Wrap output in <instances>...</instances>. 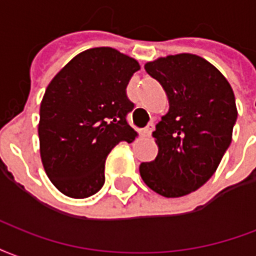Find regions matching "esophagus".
Here are the masks:
<instances>
[{
    "mask_svg": "<svg viewBox=\"0 0 256 256\" xmlns=\"http://www.w3.org/2000/svg\"><path fill=\"white\" fill-rule=\"evenodd\" d=\"M152 130H154V122H150L146 128H143V130H140V136H143V138H150L151 134H152Z\"/></svg>",
    "mask_w": 256,
    "mask_h": 256,
    "instance_id": "obj_1",
    "label": "esophagus"
}]
</instances>
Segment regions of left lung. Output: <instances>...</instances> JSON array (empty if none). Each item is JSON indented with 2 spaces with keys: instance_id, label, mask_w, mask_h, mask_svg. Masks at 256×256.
<instances>
[{
  "instance_id": "left-lung-1",
  "label": "left lung",
  "mask_w": 256,
  "mask_h": 256,
  "mask_svg": "<svg viewBox=\"0 0 256 256\" xmlns=\"http://www.w3.org/2000/svg\"><path fill=\"white\" fill-rule=\"evenodd\" d=\"M144 69L165 90L169 112L152 132L158 156L142 162L139 172L156 194L184 196L214 174L232 142L234 94L225 76L196 54L161 57Z\"/></svg>"
}]
</instances>
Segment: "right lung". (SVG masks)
Returning a JSON list of instances; mask_svg holds the SVG:
<instances>
[{"label":"right lung","mask_w":256,"mask_h":256,"mask_svg":"<svg viewBox=\"0 0 256 256\" xmlns=\"http://www.w3.org/2000/svg\"><path fill=\"white\" fill-rule=\"evenodd\" d=\"M135 58L112 48L82 52L56 74L39 110V148L44 172L64 195L84 199L105 182V161L120 142L138 134L126 114Z\"/></svg>","instance_id":"right-lung-1"}]
</instances>
